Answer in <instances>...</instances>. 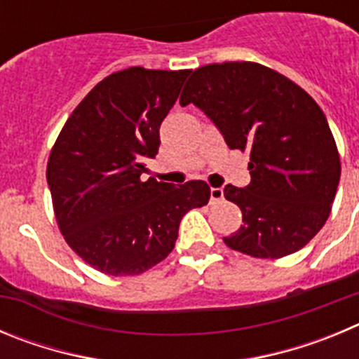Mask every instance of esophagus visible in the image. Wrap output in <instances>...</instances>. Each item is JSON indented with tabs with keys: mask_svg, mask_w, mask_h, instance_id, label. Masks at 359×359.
<instances>
[{
	"mask_svg": "<svg viewBox=\"0 0 359 359\" xmlns=\"http://www.w3.org/2000/svg\"><path fill=\"white\" fill-rule=\"evenodd\" d=\"M223 199V189L221 187H212L210 189V201H221Z\"/></svg>",
	"mask_w": 359,
	"mask_h": 359,
	"instance_id": "obj_1",
	"label": "esophagus"
}]
</instances>
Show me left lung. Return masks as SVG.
<instances>
[{"label":"left lung","instance_id":"obj_1","mask_svg":"<svg viewBox=\"0 0 359 359\" xmlns=\"http://www.w3.org/2000/svg\"><path fill=\"white\" fill-rule=\"evenodd\" d=\"M180 104H194L230 149L250 151L252 182L224 187L243 226L224 237L236 252L280 259L325 224L340 182V154L318 104L293 81L259 62L194 69Z\"/></svg>","mask_w":359,"mask_h":359}]
</instances>
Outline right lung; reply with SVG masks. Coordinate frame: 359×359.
Instances as JSON below:
<instances>
[{"label": "right lung", "mask_w": 359, "mask_h": 359, "mask_svg": "<svg viewBox=\"0 0 359 359\" xmlns=\"http://www.w3.org/2000/svg\"><path fill=\"white\" fill-rule=\"evenodd\" d=\"M189 73L140 66L111 73L53 144L46 180L59 230L102 273L128 277L156 266L172 252L183 215L210 199L201 180L174 187L142 177Z\"/></svg>", "instance_id": "1"}]
</instances>
